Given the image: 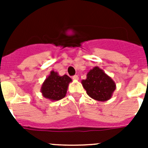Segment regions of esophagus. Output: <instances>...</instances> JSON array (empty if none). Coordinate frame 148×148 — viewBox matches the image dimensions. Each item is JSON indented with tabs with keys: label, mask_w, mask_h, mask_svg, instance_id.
<instances>
[{
	"label": "esophagus",
	"mask_w": 148,
	"mask_h": 148,
	"mask_svg": "<svg viewBox=\"0 0 148 148\" xmlns=\"http://www.w3.org/2000/svg\"><path fill=\"white\" fill-rule=\"evenodd\" d=\"M73 80H75V81H77V80H78V75H73Z\"/></svg>",
	"instance_id": "1"
}]
</instances>
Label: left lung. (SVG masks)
Segmentation results:
<instances>
[{"instance_id": "obj_1", "label": "left lung", "mask_w": 148, "mask_h": 148, "mask_svg": "<svg viewBox=\"0 0 148 148\" xmlns=\"http://www.w3.org/2000/svg\"><path fill=\"white\" fill-rule=\"evenodd\" d=\"M87 94L99 101H107L111 99L116 88L114 81L104 70L95 66L87 74V78L82 81Z\"/></svg>"}]
</instances>
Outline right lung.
Returning <instances> with one entry per match:
<instances>
[{"label": "right lung", "mask_w": 148, "mask_h": 148, "mask_svg": "<svg viewBox=\"0 0 148 148\" xmlns=\"http://www.w3.org/2000/svg\"><path fill=\"white\" fill-rule=\"evenodd\" d=\"M70 82L72 79L67 75L61 76L57 72L52 70L42 84L40 92L46 99L52 101H58L65 97Z\"/></svg>", "instance_id": "obj_1"}]
</instances>
